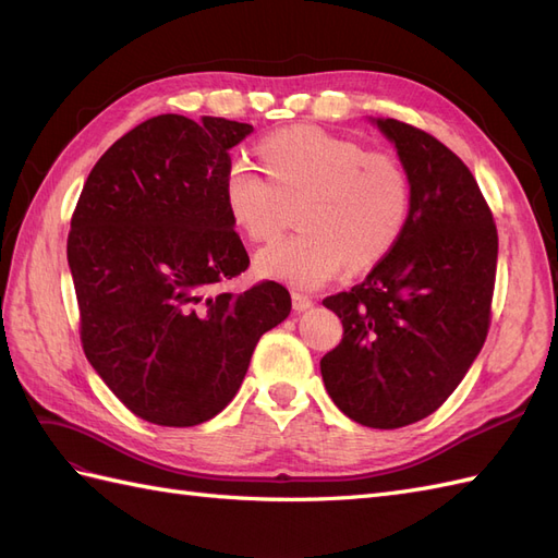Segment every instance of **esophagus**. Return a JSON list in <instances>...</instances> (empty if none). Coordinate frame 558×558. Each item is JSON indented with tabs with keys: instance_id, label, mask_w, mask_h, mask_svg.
Wrapping results in <instances>:
<instances>
[{
	"instance_id": "34e87169",
	"label": "esophagus",
	"mask_w": 558,
	"mask_h": 558,
	"mask_svg": "<svg viewBox=\"0 0 558 558\" xmlns=\"http://www.w3.org/2000/svg\"><path fill=\"white\" fill-rule=\"evenodd\" d=\"M291 298H293V310L295 312H305V310H310L314 305V300L310 295H305V293H293Z\"/></svg>"
}]
</instances>
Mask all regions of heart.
<instances>
[{"instance_id": "heart-1", "label": "heart", "mask_w": 558, "mask_h": 558, "mask_svg": "<svg viewBox=\"0 0 558 558\" xmlns=\"http://www.w3.org/2000/svg\"><path fill=\"white\" fill-rule=\"evenodd\" d=\"M260 156L265 172L234 158L223 179L226 211L246 238H272L281 195L305 193L298 209L302 230L258 251L260 277L316 289L347 263L356 269L379 263L410 223V174L381 150L316 125H291L267 134Z\"/></svg>"}]
</instances>
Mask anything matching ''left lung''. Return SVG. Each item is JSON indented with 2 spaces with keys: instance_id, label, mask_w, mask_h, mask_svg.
Wrapping results in <instances>:
<instances>
[{
  "instance_id": "8db88e82",
  "label": "left lung",
  "mask_w": 558,
  "mask_h": 558,
  "mask_svg": "<svg viewBox=\"0 0 558 558\" xmlns=\"http://www.w3.org/2000/svg\"><path fill=\"white\" fill-rule=\"evenodd\" d=\"M377 125L410 174V223L365 281L324 300L344 332L320 375L349 418L393 430L440 410L477 359L492 326L498 230L453 150L396 118Z\"/></svg>"
}]
</instances>
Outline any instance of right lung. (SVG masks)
<instances>
[{
  "label": "right lung",
  "instance_id": "obj_1",
  "mask_svg": "<svg viewBox=\"0 0 558 558\" xmlns=\"http://www.w3.org/2000/svg\"><path fill=\"white\" fill-rule=\"evenodd\" d=\"M251 132L214 116L148 118L95 162L72 214L83 353L148 424L189 428L226 410L260 335L291 314L277 281L226 289L248 253L223 179L230 148Z\"/></svg>",
  "mask_w": 558,
  "mask_h": 558
}]
</instances>
